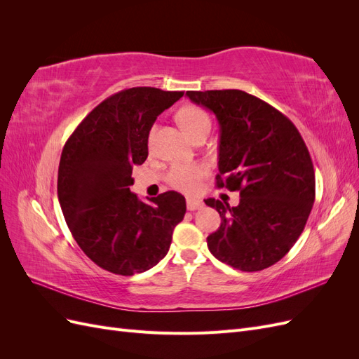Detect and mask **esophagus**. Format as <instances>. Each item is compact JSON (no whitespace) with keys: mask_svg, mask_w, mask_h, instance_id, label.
<instances>
[{"mask_svg":"<svg viewBox=\"0 0 359 359\" xmlns=\"http://www.w3.org/2000/svg\"><path fill=\"white\" fill-rule=\"evenodd\" d=\"M203 206V203L201 201H196V199H187V210L189 211H196V210H201Z\"/></svg>","mask_w":359,"mask_h":359,"instance_id":"obj_1","label":"esophagus"}]
</instances>
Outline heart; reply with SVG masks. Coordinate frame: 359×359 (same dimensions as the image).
I'll return each instance as SVG.
<instances>
[{
  "mask_svg": "<svg viewBox=\"0 0 359 359\" xmlns=\"http://www.w3.org/2000/svg\"><path fill=\"white\" fill-rule=\"evenodd\" d=\"M177 119L184 132L191 139L202 132H210L211 128L210 115L202 107L194 104L182 106L177 112ZM151 136H153V132L149 135V140ZM206 175H208V168L203 165H175L169 169L166 181L175 190L193 194L199 190L201 182Z\"/></svg>",
  "mask_w": 359,
  "mask_h": 359,
  "instance_id": "b5f03b06",
  "label": "heart"
}]
</instances>
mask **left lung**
Segmentation results:
<instances>
[{"mask_svg": "<svg viewBox=\"0 0 359 359\" xmlns=\"http://www.w3.org/2000/svg\"><path fill=\"white\" fill-rule=\"evenodd\" d=\"M187 95L219 119L217 187L241 196L238 206L205 199L222 217L206 238L210 252L247 273L274 265L297 243L314 203L316 180L306 142L286 115L245 91Z\"/></svg>", "mask_w": 359, "mask_h": 359, "instance_id": "1", "label": "left lung"}]
</instances>
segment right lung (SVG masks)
<instances>
[{
    "instance_id": "add662e5",
    "label": "right lung",
    "mask_w": 359,
    "mask_h": 359,
    "mask_svg": "<svg viewBox=\"0 0 359 359\" xmlns=\"http://www.w3.org/2000/svg\"><path fill=\"white\" fill-rule=\"evenodd\" d=\"M184 95L136 86L107 97L62 148L58 199L73 238L95 265L118 276L153 268L166 256L186 199L166 191L149 202L130 191L132 172L148 157L157 116Z\"/></svg>"
}]
</instances>
